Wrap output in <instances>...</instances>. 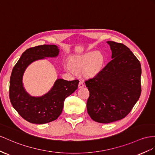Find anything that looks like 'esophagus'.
<instances>
[{"mask_svg": "<svg viewBox=\"0 0 155 155\" xmlns=\"http://www.w3.org/2000/svg\"><path fill=\"white\" fill-rule=\"evenodd\" d=\"M84 86V82H83V81H80L79 82V84H78V88H83V87Z\"/></svg>", "mask_w": 155, "mask_h": 155, "instance_id": "esophagus-1", "label": "esophagus"}]
</instances>
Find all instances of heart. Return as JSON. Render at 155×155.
Returning a JSON list of instances; mask_svg holds the SVG:
<instances>
[{
    "instance_id": "b5f03b06",
    "label": "heart",
    "mask_w": 155,
    "mask_h": 155,
    "mask_svg": "<svg viewBox=\"0 0 155 155\" xmlns=\"http://www.w3.org/2000/svg\"><path fill=\"white\" fill-rule=\"evenodd\" d=\"M105 58L101 52L90 51L79 56L71 59L70 63H67L66 69L74 72V70L79 71L85 67L86 73L90 76H95L101 70L104 66Z\"/></svg>"
}]
</instances>
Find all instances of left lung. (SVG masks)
Instances as JSON below:
<instances>
[{
  "instance_id": "left-lung-1",
  "label": "left lung",
  "mask_w": 155,
  "mask_h": 155,
  "mask_svg": "<svg viewBox=\"0 0 155 155\" xmlns=\"http://www.w3.org/2000/svg\"><path fill=\"white\" fill-rule=\"evenodd\" d=\"M107 42L112 59L94 77L85 81L90 92L88 113L93 120L104 124L126 117L141 92L140 61L123 44Z\"/></svg>"
}]
</instances>
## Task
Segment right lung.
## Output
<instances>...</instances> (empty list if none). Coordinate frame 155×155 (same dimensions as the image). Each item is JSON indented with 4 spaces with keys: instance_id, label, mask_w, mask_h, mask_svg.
Instances as JSON below:
<instances>
[{
    "instance_id": "add662e5",
    "label": "right lung",
    "mask_w": 155,
    "mask_h": 155,
    "mask_svg": "<svg viewBox=\"0 0 155 155\" xmlns=\"http://www.w3.org/2000/svg\"><path fill=\"white\" fill-rule=\"evenodd\" d=\"M59 49L55 45H41L27 49L12 71L9 96L13 107L23 118L32 124H46L60 115L65 99L78 88L79 81L59 78L52 88L41 97H32L23 88L22 78L27 67L45 57H55Z\"/></svg>"
}]
</instances>
